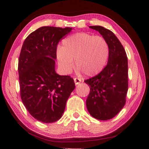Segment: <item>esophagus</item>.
Segmentation results:
<instances>
[{
	"instance_id": "obj_1",
	"label": "esophagus",
	"mask_w": 149,
	"mask_h": 149,
	"mask_svg": "<svg viewBox=\"0 0 149 149\" xmlns=\"http://www.w3.org/2000/svg\"><path fill=\"white\" fill-rule=\"evenodd\" d=\"M74 82H75V85H79L81 83V79H79V78H77V77L74 78Z\"/></svg>"
}]
</instances>
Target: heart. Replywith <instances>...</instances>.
Segmentation results:
<instances>
[{
    "mask_svg": "<svg viewBox=\"0 0 149 149\" xmlns=\"http://www.w3.org/2000/svg\"><path fill=\"white\" fill-rule=\"evenodd\" d=\"M109 54V47L101 36L76 33L70 35L62 41V47H58V64L64 74H70L74 67L87 76L99 73L104 67Z\"/></svg>",
    "mask_w": 149,
    "mask_h": 149,
    "instance_id": "heart-1",
    "label": "heart"
}]
</instances>
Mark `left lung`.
<instances>
[{
    "label": "left lung",
    "instance_id": "8db88e82",
    "mask_svg": "<svg viewBox=\"0 0 149 149\" xmlns=\"http://www.w3.org/2000/svg\"><path fill=\"white\" fill-rule=\"evenodd\" d=\"M99 31L109 47L107 65L99 74L84 81L90 87L86 100L89 114L99 120L112 119L125 104L128 90V63L125 49L110 30L89 26Z\"/></svg>",
    "mask_w": 149,
    "mask_h": 149
}]
</instances>
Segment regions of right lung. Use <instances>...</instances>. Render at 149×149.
I'll list each match as a JSON object with an SVG mask.
<instances>
[{"label":"right lung","mask_w":149,"mask_h":149,"mask_svg":"<svg viewBox=\"0 0 149 149\" xmlns=\"http://www.w3.org/2000/svg\"><path fill=\"white\" fill-rule=\"evenodd\" d=\"M72 29L41 27L30 33L22 45L18 60L20 96L29 114L41 122L60 119L75 89L71 77L55 71L58 43Z\"/></svg>","instance_id":"obj_1"}]
</instances>
